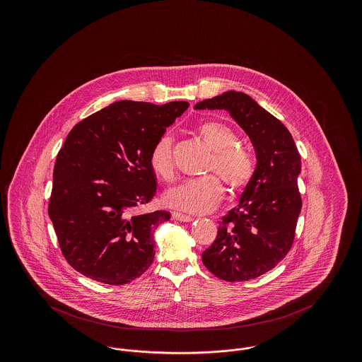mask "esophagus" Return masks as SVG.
Here are the masks:
<instances>
[{"label":"esophagus","mask_w":362,"mask_h":362,"mask_svg":"<svg viewBox=\"0 0 362 362\" xmlns=\"http://www.w3.org/2000/svg\"><path fill=\"white\" fill-rule=\"evenodd\" d=\"M173 218L176 220V221H180V223H191V221H194V218L191 216L182 214V213H177V211H173Z\"/></svg>","instance_id":"esophagus-1"}]
</instances>
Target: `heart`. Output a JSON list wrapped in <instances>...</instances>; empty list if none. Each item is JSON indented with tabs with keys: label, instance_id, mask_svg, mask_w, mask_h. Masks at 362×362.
Returning <instances> with one entry per match:
<instances>
[{
	"label": "heart",
	"instance_id": "1",
	"mask_svg": "<svg viewBox=\"0 0 362 362\" xmlns=\"http://www.w3.org/2000/svg\"><path fill=\"white\" fill-rule=\"evenodd\" d=\"M197 133L213 152L206 173H216L221 177L232 192L244 189L252 176L254 164L250 153L236 146L238 136L235 132L221 122L209 121L201 123ZM149 161L158 177L164 180L173 179L175 161L173 139L170 134H163L156 141ZM223 197L224 189L220 179L211 175L168 189L163 201L167 206L185 213L204 214L218 206Z\"/></svg>",
	"mask_w": 362,
	"mask_h": 362
}]
</instances>
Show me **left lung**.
I'll return each instance as SVG.
<instances>
[{"instance_id": "1", "label": "left lung", "mask_w": 362, "mask_h": 362, "mask_svg": "<svg viewBox=\"0 0 362 362\" xmlns=\"http://www.w3.org/2000/svg\"><path fill=\"white\" fill-rule=\"evenodd\" d=\"M194 108L228 111L257 156L238 206L218 221L217 238L202 252V262L228 282L257 278L276 267L292 247L301 211L297 187L301 157L284 123L243 92L228 90Z\"/></svg>"}]
</instances>
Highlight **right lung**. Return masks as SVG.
<instances>
[{
  "mask_svg": "<svg viewBox=\"0 0 362 362\" xmlns=\"http://www.w3.org/2000/svg\"><path fill=\"white\" fill-rule=\"evenodd\" d=\"M187 107L121 100L68 134L54 165L49 216L64 257L83 276L123 285L152 264L153 232L171 214L134 211L156 195V141Z\"/></svg>",
  "mask_w": 362,
  "mask_h": 362,
  "instance_id": "right-lung-1",
  "label": "right lung"
}]
</instances>
